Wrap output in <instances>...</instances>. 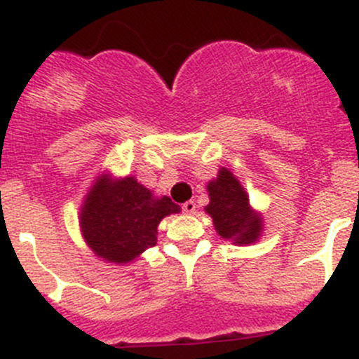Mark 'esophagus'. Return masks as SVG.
<instances>
[{"mask_svg": "<svg viewBox=\"0 0 359 359\" xmlns=\"http://www.w3.org/2000/svg\"><path fill=\"white\" fill-rule=\"evenodd\" d=\"M182 211L187 212V214H192L196 211V203L194 201H187V203L182 204Z\"/></svg>", "mask_w": 359, "mask_h": 359, "instance_id": "1", "label": "esophagus"}]
</instances>
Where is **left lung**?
I'll return each mask as SVG.
<instances>
[{
    "label": "left lung",
    "instance_id": "1",
    "mask_svg": "<svg viewBox=\"0 0 359 359\" xmlns=\"http://www.w3.org/2000/svg\"><path fill=\"white\" fill-rule=\"evenodd\" d=\"M211 203L205 212L211 214L214 228L224 240L238 245L255 243L262 233V217L250 209L248 196L231 172L221 168L216 180L208 185Z\"/></svg>",
    "mask_w": 359,
    "mask_h": 359
}]
</instances>
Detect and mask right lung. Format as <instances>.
Wrapping results in <instances>:
<instances>
[{
    "mask_svg": "<svg viewBox=\"0 0 359 359\" xmlns=\"http://www.w3.org/2000/svg\"><path fill=\"white\" fill-rule=\"evenodd\" d=\"M82 236L97 257L128 263L156 245V226L180 212L170 197H155L133 177L111 180L102 175L81 209Z\"/></svg>",
    "mask_w": 359,
    "mask_h": 359,
    "instance_id": "1",
    "label": "right lung"
}]
</instances>
